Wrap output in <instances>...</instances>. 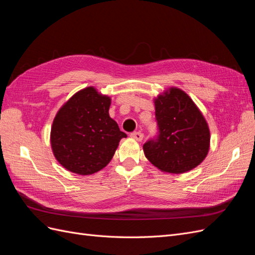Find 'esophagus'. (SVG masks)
<instances>
[{
    "label": "esophagus",
    "mask_w": 255,
    "mask_h": 255,
    "mask_svg": "<svg viewBox=\"0 0 255 255\" xmlns=\"http://www.w3.org/2000/svg\"><path fill=\"white\" fill-rule=\"evenodd\" d=\"M130 137L133 138V139L137 140V141H141L143 139V134L140 132H135L130 134Z\"/></svg>",
    "instance_id": "obj_1"
}]
</instances>
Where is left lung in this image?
I'll use <instances>...</instances> for the list:
<instances>
[{"label":"left lung","mask_w":255,"mask_h":255,"mask_svg":"<svg viewBox=\"0 0 255 255\" xmlns=\"http://www.w3.org/2000/svg\"><path fill=\"white\" fill-rule=\"evenodd\" d=\"M159 135L143 144L145 157L163 172L192 170L210 151L211 133L201 111L180 88L169 87L154 98Z\"/></svg>","instance_id":"left-lung-1"}]
</instances>
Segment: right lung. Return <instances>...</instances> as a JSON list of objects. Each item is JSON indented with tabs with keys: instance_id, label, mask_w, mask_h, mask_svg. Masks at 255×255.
I'll return each mask as SVG.
<instances>
[{
	"instance_id": "1",
	"label": "right lung",
	"mask_w": 255,
	"mask_h": 255,
	"mask_svg": "<svg viewBox=\"0 0 255 255\" xmlns=\"http://www.w3.org/2000/svg\"><path fill=\"white\" fill-rule=\"evenodd\" d=\"M111 97L94 86L74 94L60 107L51 128V148L68 171L89 175L109 165L127 134L110 117Z\"/></svg>"
}]
</instances>
